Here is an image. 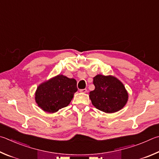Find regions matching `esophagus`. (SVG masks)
Instances as JSON below:
<instances>
[{"label": "esophagus", "instance_id": "obj_1", "mask_svg": "<svg viewBox=\"0 0 159 159\" xmlns=\"http://www.w3.org/2000/svg\"><path fill=\"white\" fill-rule=\"evenodd\" d=\"M80 92H82V93H86V92H87V89H80Z\"/></svg>", "mask_w": 159, "mask_h": 159}]
</instances>
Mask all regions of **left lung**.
I'll return each mask as SVG.
<instances>
[{
  "mask_svg": "<svg viewBox=\"0 0 159 159\" xmlns=\"http://www.w3.org/2000/svg\"><path fill=\"white\" fill-rule=\"evenodd\" d=\"M95 89L89 92V98L95 108L112 113L122 109L127 102L128 93L125 86L116 78L97 75L94 78Z\"/></svg>",
  "mask_w": 159,
  "mask_h": 159,
  "instance_id": "8db88e82",
  "label": "left lung"
}]
</instances>
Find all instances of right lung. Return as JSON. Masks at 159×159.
<instances>
[{"label": "right lung", "instance_id": "right-lung-1", "mask_svg": "<svg viewBox=\"0 0 159 159\" xmlns=\"http://www.w3.org/2000/svg\"><path fill=\"white\" fill-rule=\"evenodd\" d=\"M76 80L58 75L40 85L35 101L39 107L48 112H55L67 106L78 90Z\"/></svg>", "mask_w": 159, "mask_h": 159}]
</instances>
